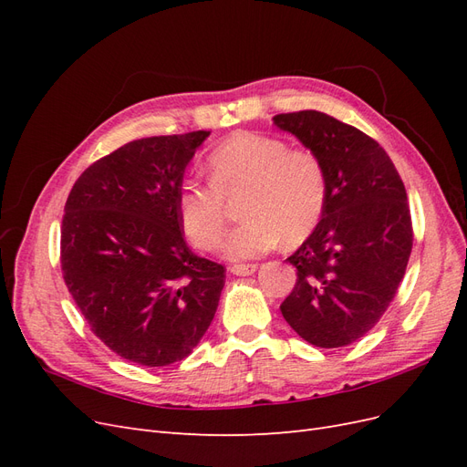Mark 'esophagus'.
I'll return each instance as SVG.
<instances>
[{"instance_id": "1", "label": "esophagus", "mask_w": 467, "mask_h": 467, "mask_svg": "<svg viewBox=\"0 0 467 467\" xmlns=\"http://www.w3.org/2000/svg\"><path fill=\"white\" fill-rule=\"evenodd\" d=\"M230 271L235 275V276H251L255 275L257 271V265H234Z\"/></svg>"}]
</instances>
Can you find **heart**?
Masks as SVG:
<instances>
[{
	"instance_id": "1",
	"label": "heart",
	"mask_w": 467,
	"mask_h": 467,
	"mask_svg": "<svg viewBox=\"0 0 467 467\" xmlns=\"http://www.w3.org/2000/svg\"><path fill=\"white\" fill-rule=\"evenodd\" d=\"M210 185L181 182L177 218L189 242L204 251L220 247L228 204L239 196L245 222L230 235L225 255L255 259L285 244H300L312 234L327 201V179L314 153L290 150L273 136L239 132L210 151Z\"/></svg>"
}]
</instances>
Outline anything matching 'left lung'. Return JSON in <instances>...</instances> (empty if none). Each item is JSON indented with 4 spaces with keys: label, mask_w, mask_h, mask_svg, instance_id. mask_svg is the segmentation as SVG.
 Listing matches in <instances>:
<instances>
[{
    "label": "left lung",
    "mask_w": 467,
    "mask_h": 467,
    "mask_svg": "<svg viewBox=\"0 0 467 467\" xmlns=\"http://www.w3.org/2000/svg\"><path fill=\"white\" fill-rule=\"evenodd\" d=\"M273 122L316 155L327 179L317 228L286 259L298 280L280 312L309 345H350L384 316L411 255L403 181L376 140L325 112H288Z\"/></svg>",
    "instance_id": "8db88e82"
}]
</instances>
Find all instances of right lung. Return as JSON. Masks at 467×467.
I'll use <instances>...</instances> for the list:
<instances>
[{"mask_svg": "<svg viewBox=\"0 0 467 467\" xmlns=\"http://www.w3.org/2000/svg\"><path fill=\"white\" fill-rule=\"evenodd\" d=\"M208 136L124 144L89 165L66 201V286L91 331L136 364L189 357L216 314L223 266L189 249L175 208L185 169Z\"/></svg>", "mask_w": 467, "mask_h": 467, "instance_id": "add662e5", "label": "right lung"}]
</instances>
